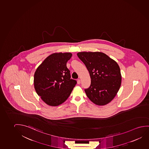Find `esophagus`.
Listing matches in <instances>:
<instances>
[{
    "mask_svg": "<svg viewBox=\"0 0 149 149\" xmlns=\"http://www.w3.org/2000/svg\"><path fill=\"white\" fill-rule=\"evenodd\" d=\"M77 84H80V79H78L77 81Z\"/></svg>",
    "mask_w": 149,
    "mask_h": 149,
    "instance_id": "obj_1",
    "label": "esophagus"
}]
</instances>
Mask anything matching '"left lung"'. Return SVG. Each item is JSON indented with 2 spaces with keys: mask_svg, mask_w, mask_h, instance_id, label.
<instances>
[{
  "mask_svg": "<svg viewBox=\"0 0 149 149\" xmlns=\"http://www.w3.org/2000/svg\"><path fill=\"white\" fill-rule=\"evenodd\" d=\"M91 77V85L84 91L91 102L98 106L109 104L114 98L121 83L118 63L102 52H79Z\"/></svg>",
  "mask_w": 149,
  "mask_h": 149,
  "instance_id": "1",
  "label": "left lung"
}]
</instances>
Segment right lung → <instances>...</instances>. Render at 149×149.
<instances>
[{"instance_id": "right-lung-1", "label": "right lung", "mask_w": 149, "mask_h": 149, "mask_svg": "<svg viewBox=\"0 0 149 149\" xmlns=\"http://www.w3.org/2000/svg\"><path fill=\"white\" fill-rule=\"evenodd\" d=\"M71 53H55L45 58L35 72L34 84L37 94L47 105L63 104L71 94L77 81L71 79L67 63Z\"/></svg>"}]
</instances>
